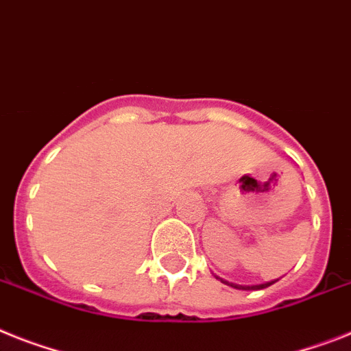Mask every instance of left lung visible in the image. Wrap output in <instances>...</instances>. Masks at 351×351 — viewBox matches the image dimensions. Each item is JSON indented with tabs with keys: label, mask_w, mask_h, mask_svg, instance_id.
Returning <instances> with one entry per match:
<instances>
[{
	"label": "left lung",
	"mask_w": 351,
	"mask_h": 351,
	"mask_svg": "<svg viewBox=\"0 0 351 351\" xmlns=\"http://www.w3.org/2000/svg\"><path fill=\"white\" fill-rule=\"evenodd\" d=\"M219 280L223 282V284H226V285H232V287H235V289H244V291L266 289V287H269V285H273V284H275V282H276V280H273V282H267V284H261V285H237V284H230V282L223 280V278H219Z\"/></svg>",
	"instance_id": "obj_1"
}]
</instances>
